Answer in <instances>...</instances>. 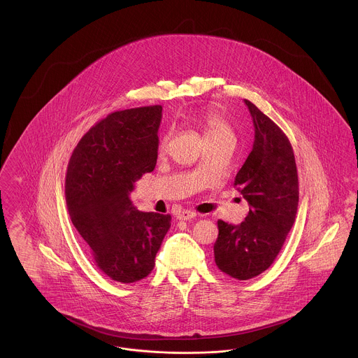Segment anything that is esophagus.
<instances>
[{
	"label": "esophagus",
	"instance_id": "esophagus-1",
	"mask_svg": "<svg viewBox=\"0 0 358 358\" xmlns=\"http://www.w3.org/2000/svg\"><path fill=\"white\" fill-rule=\"evenodd\" d=\"M195 217H196V213L192 211V210H182L177 214L178 220H191V218H195Z\"/></svg>",
	"mask_w": 358,
	"mask_h": 358
}]
</instances>
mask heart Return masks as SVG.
Instances as JSON below:
<instances>
[{
  "instance_id": "b5f03b06",
  "label": "heart",
  "mask_w": 358,
  "mask_h": 358,
  "mask_svg": "<svg viewBox=\"0 0 358 358\" xmlns=\"http://www.w3.org/2000/svg\"><path fill=\"white\" fill-rule=\"evenodd\" d=\"M189 120L201 131L204 144H218V143H232L235 141V131L231 123L215 108L200 110L189 114ZM169 134L160 138L159 152H163L167 147Z\"/></svg>"
}]
</instances>
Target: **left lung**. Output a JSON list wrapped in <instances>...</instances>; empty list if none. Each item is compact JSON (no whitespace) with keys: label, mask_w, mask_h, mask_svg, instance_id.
<instances>
[{"label":"left lung","mask_w":358,"mask_h":358,"mask_svg":"<svg viewBox=\"0 0 358 358\" xmlns=\"http://www.w3.org/2000/svg\"><path fill=\"white\" fill-rule=\"evenodd\" d=\"M255 127L252 151L238 170L235 187L250 204L240 225L218 220L214 258L231 278L248 280L265 272L291 231L298 210L299 184L294 151L278 124L244 100Z\"/></svg>","instance_id":"obj_1"}]
</instances>
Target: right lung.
I'll list each match as a JSON object with an SVG mask.
<instances>
[{
    "instance_id": "right-lung-1",
    "label": "right lung",
    "mask_w": 358,
    "mask_h": 358,
    "mask_svg": "<svg viewBox=\"0 0 358 358\" xmlns=\"http://www.w3.org/2000/svg\"><path fill=\"white\" fill-rule=\"evenodd\" d=\"M162 107L115 111L80 138L67 166L66 201L73 225L96 266L129 284L145 278L171 222L143 213L129 198L133 184L155 169Z\"/></svg>"
}]
</instances>
